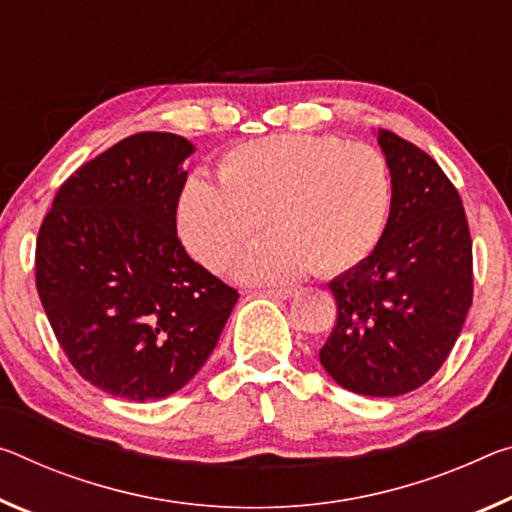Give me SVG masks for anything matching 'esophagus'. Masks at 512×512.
<instances>
[{
	"mask_svg": "<svg viewBox=\"0 0 512 512\" xmlns=\"http://www.w3.org/2000/svg\"><path fill=\"white\" fill-rule=\"evenodd\" d=\"M264 294H269L271 298H278V300H289L291 296L296 294V289H291V287H269V289H264Z\"/></svg>",
	"mask_w": 512,
	"mask_h": 512,
	"instance_id": "34e87169",
	"label": "esophagus"
}]
</instances>
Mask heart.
<instances>
[{"label": "heart", "mask_w": 512, "mask_h": 512, "mask_svg": "<svg viewBox=\"0 0 512 512\" xmlns=\"http://www.w3.org/2000/svg\"><path fill=\"white\" fill-rule=\"evenodd\" d=\"M394 205L385 154L337 136L289 134L241 143L218 161V184L191 177L177 200V227L189 253L243 280L287 282L316 269L339 275L383 241Z\"/></svg>", "instance_id": "heart-1"}]
</instances>
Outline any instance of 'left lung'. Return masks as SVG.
<instances>
[{
	"label": "left lung",
	"mask_w": 512,
	"mask_h": 512,
	"mask_svg": "<svg viewBox=\"0 0 512 512\" xmlns=\"http://www.w3.org/2000/svg\"><path fill=\"white\" fill-rule=\"evenodd\" d=\"M378 143L394 177L383 241L330 282L337 321L319 351L337 385L401 396L431 380L474 298L472 237L460 193L444 170L389 129Z\"/></svg>",
	"instance_id": "obj_1"
}]
</instances>
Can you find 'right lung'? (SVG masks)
Listing matches in <instances>:
<instances>
[{"label":"right lung","instance_id":"obj_1","mask_svg":"<svg viewBox=\"0 0 512 512\" xmlns=\"http://www.w3.org/2000/svg\"><path fill=\"white\" fill-rule=\"evenodd\" d=\"M177 134L139 132L79 166L36 239V289L72 367L102 392L152 401L182 389L221 337L239 291L177 237Z\"/></svg>","mask_w":512,"mask_h":512}]
</instances>
